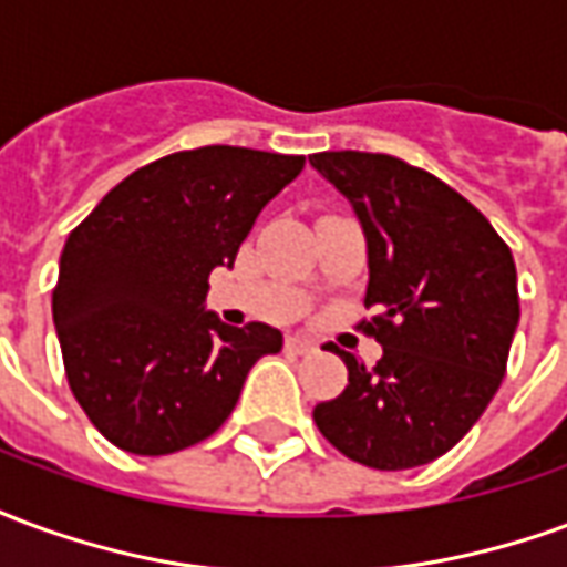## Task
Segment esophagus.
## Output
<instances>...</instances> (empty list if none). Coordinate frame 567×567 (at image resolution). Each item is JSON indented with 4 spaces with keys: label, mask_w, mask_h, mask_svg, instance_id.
Returning a JSON list of instances; mask_svg holds the SVG:
<instances>
[{
    "label": "esophagus",
    "mask_w": 567,
    "mask_h": 567,
    "mask_svg": "<svg viewBox=\"0 0 567 567\" xmlns=\"http://www.w3.org/2000/svg\"><path fill=\"white\" fill-rule=\"evenodd\" d=\"M288 349L303 355V352H312V349H316V343H312L309 337H288Z\"/></svg>",
    "instance_id": "esophagus-1"
}]
</instances>
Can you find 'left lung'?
<instances>
[{"instance_id":"8db88e82","label":"left lung","mask_w":567,"mask_h":567,"mask_svg":"<svg viewBox=\"0 0 567 567\" xmlns=\"http://www.w3.org/2000/svg\"><path fill=\"white\" fill-rule=\"evenodd\" d=\"M309 163L355 212L368 239L364 321L382 358L364 368L333 346L349 385L312 419L346 458L406 471L440 458L498 392L519 324L516 264L486 215L425 169L368 151Z\"/></svg>"}]
</instances>
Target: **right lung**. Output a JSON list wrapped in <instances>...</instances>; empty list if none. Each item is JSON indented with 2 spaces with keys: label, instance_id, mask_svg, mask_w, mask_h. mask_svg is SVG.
Wrapping results in <instances>:
<instances>
[{
  "label": "right lung",
  "instance_id": "obj_1",
  "mask_svg": "<svg viewBox=\"0 0 567 567\" xmlns=\"http://www.w3.org/2000/svg\"><path fill=\"white\" fill-rule=\"evenodd\" d=\"M303 163L234 145L178 151L127 175L69 234L54 328L69 389L117 450L169 455L206 440L255 361L282 349L264 321L224 324L206 295Z\"/></svg>",
  "mask_w": 567,
  "mask_h": 567
}]
</instances>
